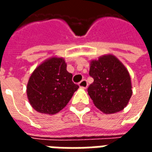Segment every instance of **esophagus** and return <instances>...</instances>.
<instances>
[{
    "label": "esophagus",
    "mask_w": 152,
    "mask_h": 152,
    "mask_svg": "<svg viewBox=\"0 0 152 152\" xmlns=\"http://www.w3.org/2000/svg\"><path fill=\"white\" fill-rule=\"evenodd\" d=\"M79 86L80 88H81V89H86L87 86H88L87 80H82L79 83Z\"/></svg>",
    "instance_id": "obj_1"
}]
</instances>
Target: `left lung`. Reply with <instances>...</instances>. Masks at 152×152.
<instances>
[{
	"instance_id": "left-lung-1",
	"label": "left lung",
	"mask_w": 152,
	"mask_h": 152,
	"mask_svg": "<svg viewBox=\"0 0 152 152\" xmlns=\"http://www.w3.org/2000/svg\"><path fill=\"white\" fill-rule=\"evenodd\" d=\"M89 76L94 82L88 88V94L101 112L113 114L128 105L133 94L130 75L115 55L104 54L91 60Z\"/></svg>"
}]
</instances>
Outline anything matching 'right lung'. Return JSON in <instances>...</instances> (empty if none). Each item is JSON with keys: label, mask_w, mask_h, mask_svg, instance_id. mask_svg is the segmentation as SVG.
Returning <instances> with one entry per match:
<instances>
[{"label": "right lung", "mask_w": 152, "mask_h": 152, "mask_svg": "<svg viewBox=\"0 0 152 152\" xmlns=\"http://www.w3.org/2000/svg\"><path fill=\"white\" fill-rule=\"evenodd\" d=\"M63 58L53 56L36 67L27 85V95L32 108L53 115L66 106L79 86L72 82Z\"/></svg>", "instance_id": "add662e5"}]
</instances>
